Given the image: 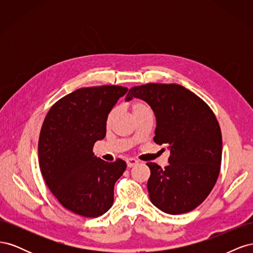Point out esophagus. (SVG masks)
Wrapping results in <instances>:
<instances>
[{
	"mask_svg": "<svg viewBox=\"0 0 253 253\" xmlns=\"http://www.w3.org/2000/svg\"><path fill=\"white\" fill-rule=\"evenodd\" d=\"M138 164V160H136L135 158H126V165L128 168H132Z\"/></svg>",
	"mask_w": 253,
	"mask_h": 253,
	"instance_id": "1",
	"label": "esophagus"
}]
</instances>
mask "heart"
Here are the masks:
<instances>
[{"label": "heart", "instance_id": "obj_1", "mask_svg": "<svg viewBox=\"0 0 253 253\" xmlns=\"http://www.w3.org/2000/svg\"><path fill=\"white\" fill-rule=\"evenodd\" d=\"M132 111H133L134 116H136L137 114H140V113L145 112V111H150V108L144 102L136 100L132 103ZM116 113H117L116 109L111 110V112L108 114V117H106V125H108V126L112 125V122H113L115 116H116Z\"/></svg>", "mask_w": 253, "mask_h": 253}]
</instances>
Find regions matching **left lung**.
<instances>
[{
  "label": "left lung",
  "mask_w": 253,
  "mask_h": 253,
  "mask_svg": "<svg viewBox=\"0 0 253 253\" xmlns=\"http://www.w3.org/2000/svg\"><path fill=\"white\" fill-rule=\"evenodd\" d=\"M139 98L156 116L154 141L167 144L169 165L148 163L152 204L168 214L194 210L211 192L221 163V132L203 99L179 84L148 83L129 88L126 100Z\"/></svg>",
  "instance_id": "obj_1"
}]
</instances>
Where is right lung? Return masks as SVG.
<instances>
[{"label": "right lung", "mask_w": 253, "mask_h": 253, "mask_svg": "<svg viewBox=\"0 0 253 253\" xmlns=\"http://www.w3.org/2000/svg\"><path fill=\"white\" fill-rule=\"evenodd\" d=\"M126 87H82L64 96L48 111L41 127L39 165L51 193L78 215L98 217L114 202V186L126 168L125 160L108 163L94 155L106 134V117Z\"/></svg>", "instance_id": "obj_1"}]
</instances>
